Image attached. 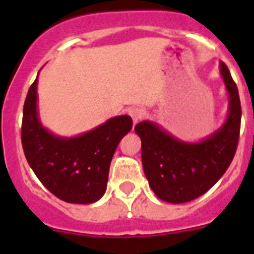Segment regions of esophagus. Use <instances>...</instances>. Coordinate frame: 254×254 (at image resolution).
<instances>
[{
    "instance_id": "obj_1",
    "label": "esophagus",
    "mask_w": 254,
    "mask_h": 254,
    "mask_svg": "<svg viewBox=\"0 0 254 254\" xmlns=\"http://www.w3.org/2000/svg\"><path fill=\"white\" fill-rule=\"evenodd\" d=\"M143 114H145V112L141 108H132L131 111H129V116H131L132 121H133V125H136L138 121L142 120Z\"/></svg>"
}]
</instances>
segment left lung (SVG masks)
<instances>
[{
	"label": "left lung",
	"instance_id": "left-lung-1",
	"mask_svg": "<svg viewBox=\"0 0 254 254\" xmlns=\"http://www.w3.org/2000/svg\"><path fill=\"white\" fill-rule=\"evenodd\" d=\"M220 73L228 91L229 112L214 133L198 142H187L150 121L134 127L141 138L142 167L150 188L165 202L185 203L202 196L224 176L234 158L241 131V100L224 62H220Z\"/></svg>",
	"mask_w": 254,
	"mask_h": 254
}]
</instances>
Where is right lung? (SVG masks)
Returning <instances> with one entry per match:
<instances>
[{"label": "right lung", "mask_w": 254, "mask_h": 254, "mask_svg": "<svg viewBox=\"0 0 254 254\" xmlns=\"http://www.w3.org/2000/svg\"><path fill=\"white\" fill-rule=\"evenodd\" d=\"M37 85L38 76L29 89L22 113L21 142L29 165L44 187L64 202H96L107 190L114 151L131 131V117H113L91 131L61 137L40 122Z\"/></svg>", "instance_id": "obj_1"}]
</instances>
